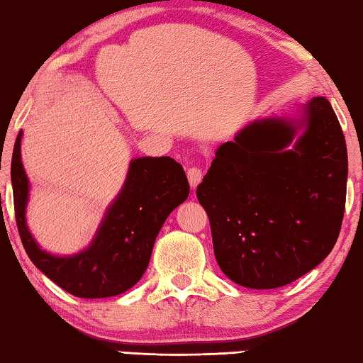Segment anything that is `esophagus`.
<instances>
[{"label": "esophagus", "mask_w": 363, "mask_h": 363, "mask_svg": "<svg viewBox=\"0 0 363 363\" xmlns=\"http://www.w3.org/2000/svg\"><path fill=\"white\" fill-rule=\"evenodd\" d=\"M186 177H188V182H190L191 188H196L198 185H200V182H201V178H203L201 168L190 167V168H188V170H186Z\"/></svg>", "instance_id": "obj_1"}]
</instances>
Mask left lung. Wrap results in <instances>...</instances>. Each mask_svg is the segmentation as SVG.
I'll list each match as a JSON object with an SVG mask.
<instances>
[{
	"mask_svg": "<svg viewBox=\"0 0 363 363\" xmlns=\"http://www.w3.org/2000/svg\"><path fill=\"white\" fill-rule=\"evenodd\" d=\"M252 122L216 150L196 188L213 250L236 284L274 289L319 264L339 238L347 195L345 137L325 97L306 106V132Z\"/></svg>",
	"mask_w": 363,
	"mask_h": 363,
	"instance_id": "1",
	"label": "left lung"
}]
</instances>
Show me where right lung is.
<instances>
[{"mask_svg": "<svg viewBox=\"0 0 363 363\" xmlns=\"http://www.w3.org/2000/svg\"><path fill=\"white\" fill-rule=\"evenodd\" d=\"M11 182L14 216L29 259L61 289L82 299L117 296L137 284L150 261L158 231L190 193L183 167L173 158H137L92 245L81 255L57 257L39 250L24 220L28 178L21 163V132L14 142Z\"/></svg>", "mask_w": 363, "mask_h": 363, "instance_id": "add662e5", "label": "right lung"}]
</instances>
